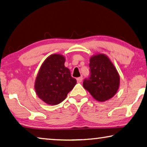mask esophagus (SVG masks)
<instances>
[{
	"label": "esophagus",
	"mask_w": 147,
	"mask_h": 147,
	"mask_svg": "<svg viewBox=\"0 0 147 147\" xmlns=\"http://www.w3.org/2000/svg\"><path fill=\"white\" fill-rule=\"evenodd\" d=\"M76 80H77L78 82H81L82 81V77H78L76 78Z\"/></svg>",
	"instance_id": "1"
}]
</instances>
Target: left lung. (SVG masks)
I'll use <instances>...</instances> for the list:
<instances>
[{"mask_svg": "<svg viewBox=\"0 0 147 147\" xmlns=\"http://www.w3.org/2000/svg\"><path fill=\"white\" fill-rule=\"evenodd\" d=\"M89 67L90 74L84 80V88L99 101L112 98L120 84L119 74L114 65L105 55L98 54L90 58Z\"/></svg>", "mask_w": 147, "mask_h": 147, "instance_id": "left-lung-1", "label": "left lung"}]
</instances>
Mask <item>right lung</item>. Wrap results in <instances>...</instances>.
Instances as JSON below:
<instances>
[{"label":"right lung","instance_id":"right-lung-1","mask_svg":"<svg viewBox=\"0 0 147 147\" xmlns=\"http://www.w3.org/2000/svg\"><path fill=\"white\" fill-rule=\"evenodd\" d=\"M65 57L59 54L49 56L42 65L36 78V94L48 105H57L73 89L76 80L65 67Z\"/></svg>","mask_w":147,"mask_h":147}]
</instances>
